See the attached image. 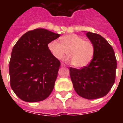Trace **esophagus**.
<instances>
[{
  "mask_svg": "<svg viewBox=\"0 0 123 123\" xmlns=\"http://www.w3.org/2000/svg\"><path fill=\"white\" fill-rule=\"evenodd\" d=\"M61 67H64V66H65V64L63 63H61Z\"/></svg>",
  "mask_w": 123,
  "mask_h": 123,
  "instance_id": "esophagus-1",
  "label": "esophagus"
}]
</instances>
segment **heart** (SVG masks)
Listing matches in <instances>:
<instances>
[{
	"label": "heart",
	"mask_w": 123,
	"mask_h": 123,
	"mask_svg": "<svg viewBox=\"0 0 123 123\" xmlns=\"http://www.w3.org/2000/svg\"><path fill=\"white\" fill-rule=\"evenodd\" d=\"M50 53L57 59H61L66 54L69 57L66 61L70 62L75 67L83 68L87 66L93 58L94 48L92 43L75 34L66 35L61 38V43L53 40L48 44Z\"/></svg>",
	"instance_id": "obj_1"
}]
</instances>
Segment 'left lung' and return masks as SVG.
Instances as JSON below:
<instances>
[{
	"mask_svg": "<svg viewBox=\"0 0 123 123\" xmlns=\"http://www.w3.org/2000/svg\"><path fill=\"white\" fill-rule=\"evenodd\" d=\"M94 48L93 58L80 69L69 68L73 87L80 96L88 99L103 97L111 91L116 79L117 61L114 49L98 34H86Z\"/></svg>",
	"mask_w": 123,
	"mask_h": 123,
	"instance_id": "1",
	"label": "left lung"
}]
</instances>
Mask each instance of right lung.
<instances>
[{
  "label": "right lung",
  "instance_id": "obj_1",
  "mask_svg": "<svg viewBox=\"0 0 123 123\" xmlns=\"http://www.w3.org/2000/svg\"><path fill=\"white\" fill-rule=\"evenodd\" d=\"M60 36L44 29H34L13 46L9 66L10 86L23 101H43L54 89L61 62L50 53L48 44Z\"/></svg>",
  "mask_w": 123,
  "mask_h": 123
}]
</instances>
